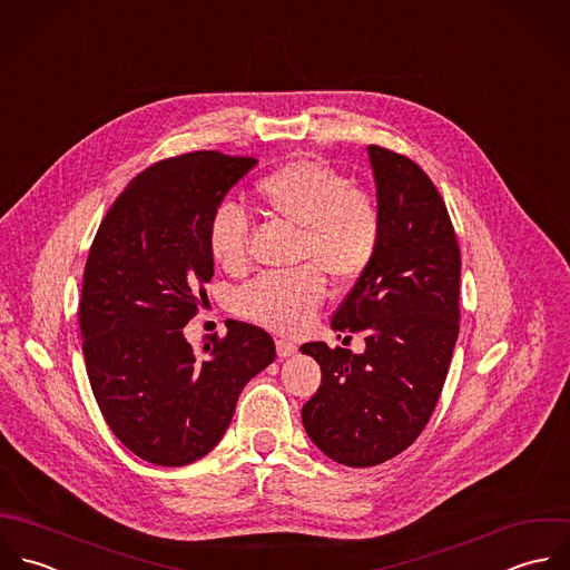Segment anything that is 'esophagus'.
<instances>
[{
    "label": "esophagus",
    "mask_w": 570,
    "mask_h": 570,
    "mask_svg": "<svg viewBox=\"0 0 570 570\" xmlns=\"http://www.w3.org/2000/svg\"><path fill=\"white\" fill-rule=\"evenodd\" d=\"M276 352H278L281 358H287V356H294V354L298 352V347H296V343H292V341L278 338V341H276Z\"/></svg>",
    "instance_id": "esophagus-1"
}]
</instances>
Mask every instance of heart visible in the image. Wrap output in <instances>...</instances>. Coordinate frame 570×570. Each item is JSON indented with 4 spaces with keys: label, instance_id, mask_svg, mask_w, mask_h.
Returning <instances> with one entry per match:
<instances>
[{
    "label": "heart",
    "instance_id": "1",
    "mask_svg": "<svg viewBox=\"0 0 570 570\" xmlns=\"http://www.w3.org/2000/svg\"><path fill=\"white\" fill-rule=\"evenodd\" d=\"M254 191L274 216L301 227L292 272H267L236 296L247 321L281 334L301 332L327 296L332 274L341 283L361 278L376 261L382 243V212L372 191L316 159H292L263 175ZM252 223L232 200L218 203L205 229L212 261L225 272H240L249 261Z\"/></svg>",
    "mask_w": 570,
    "mask_h": 570
}]
</instances>
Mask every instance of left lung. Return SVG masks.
Here are the masks:
<instances>
[{
  "mask_svg": "<svg viewBox=\"0 0 570 570\" xmlns=\"http://www.w3.org/2000/svg\"><path fill=\"white\" fill-rule=\"evenodd\" d=\"M382 243L332 325L363 332L365 354L305 343L323 379L303 406L314 444L347 466H376L426 426L460 332V247L446 205L409 157L370 146Z\"/></svg>",
  "mask_w": 570,
  "mask_h": 570,
  "instance_id": "1",
  "label": "left lung"
}]
</instances>
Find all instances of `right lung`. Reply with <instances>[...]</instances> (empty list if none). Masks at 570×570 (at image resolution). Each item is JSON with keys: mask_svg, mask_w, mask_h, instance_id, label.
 Segmentation results:
<instances>
[{"mask_svg": "<svg viewBox=\"0 0 570 570\" xmlns=\"http://www.w3.org/2000/svg\"><path fill=\"white\" fill-rule=\"evenodd\" d=\"M254 164L216 150L157 161L115 198L90 245L86 372L104 420L146 462L184 466L212 451L245 382L276 358L272 336L249 323L229 321L200 350L184 338L214 276L207 218Z\"/></svg>", "mask_w": 570, "mask_h": 570, "instance_id": "1", "label": "right lung"}]
</instances>
